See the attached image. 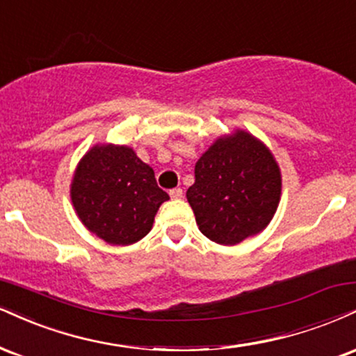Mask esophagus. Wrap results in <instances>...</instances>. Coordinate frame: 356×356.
<instances>
[{
	"instance_id": "obj_1",
	"label": "esophagus",
	"mask_w": 356,
	"mask_h": 356,
	"mask_svg": "<svg viewBox=\"0 0 356 356\" xmlns=\"http://www.w3.org/2000/svg\"><path fill=\"white\" fill-rule=\"evenodd\" d=\"M169 195H170V199H182L184 192H182V189H172V191H169Z\"/></svg>"
}]
</instances>
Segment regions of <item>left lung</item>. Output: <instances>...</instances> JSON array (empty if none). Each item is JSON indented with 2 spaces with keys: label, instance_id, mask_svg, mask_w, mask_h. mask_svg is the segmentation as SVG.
Segmentation results:
<instances>
[{
  "label": "left lung",
  "instance_id": "obj_1",
  "mask_svg": "<svg viewBox=\"0 0 356 356\" xmlns=\"http://www.w3.org/2000/svg\"><path fill=\"white\" fill-rule=\"evenodd\" d=\"M187 189L199 230L220 245H235L270 224L282 194V175L272 152L237 129L219 137L195 164Z\"/></svg>",
  "mask_w": 356,
  "mask_h": 356
}]
</instances>
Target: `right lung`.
<instances>
[{
  "label": "right lung",
  "instance_id": "right-lung-1",
  "mask_svg": "<svg viewBox=\"0 0 356 356\" xmlns=\"http://www.w3.org/2000/svg\"><path fill=\"white\" fill-rule=\"evenodd\" d=\"M167 199L152 167L127 145H94L79 161L71 182L79 220L111 245H131L145 237Z\"/></svg>",
  "mask_w": 356,
  "mask_h": 356
}]
</instances>
